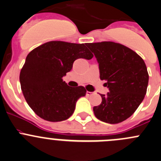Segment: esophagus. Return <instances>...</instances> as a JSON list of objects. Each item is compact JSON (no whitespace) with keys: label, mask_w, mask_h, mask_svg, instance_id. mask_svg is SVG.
<instances>
[{"label":"esophagus","mask_w":161,"mask_h":161,"mask_svg":"<svg viewBox=\"0 0 161 161\" xmlns=\"http://www.w3.org/2000/svg\"><path fill=\"white\" fill-rule=\"evenodd\" d=\"M93 94V92H87L86 93V95L87 96H92Z\"/></svg>","instance_id":"1"}]
</instances>
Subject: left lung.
<instances>
[{
    "mask_svg": "<svg viewBox=\"0 0 161 161\" xmlns=\"http://www.w3.org/2000/svg\"><path fill=\"white\" fill-rule=\"evenodd\" d=\"M97 59L101 80H106L107 94L93 108L99 120L110 124L123 122L143 100L149 74L143 59L126 46L113 42L87 43Z\"/></svg>",
    "mask_w": 161,
    "mask_h": 161,
    "instance_id": "obj_1",
    "label": "left lung"
}]
</instances>
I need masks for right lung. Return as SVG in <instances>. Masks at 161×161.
<instances>
[{
    "label": "right lung",
    "mask_w": 161,
    "mask_h": 161,
    "mask_svg": "<svg viewBox=\"0 0 161 161\" xmlns=\"http://www.w3.org/2000/svg\"><path fill=\"white\" fill-rule=\"evenodd\" d=\"M93 56L84 44L62 41L48 42L28 54L20 84L28 105L36 115L49 122H60L72 115L76 102L87 91L82 86L69 87L62 78L76 59Z\"/></svg>",
    "instance_id": "add662e5"
}]
</instances>
